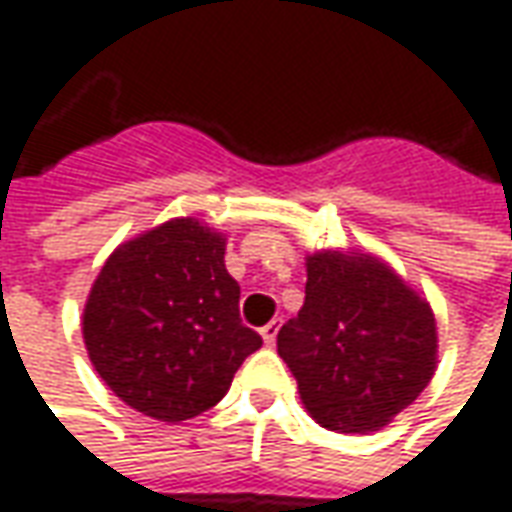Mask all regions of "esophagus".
I'll return each mask as SVG.
<instances>
[{
    "label": "esophagus",
    "instance_id": "obj_1",
    "mask_svg": "<svg viewBox=\"0 0 512 512\" xmlns=\"http://www.w3.org/2000/svg\"><path fill=\"white\" fill-rule=\"evenodd\" d=\"M277 331H280L277 320H272V323H266V326L260 328V337H263V343L274 345V340H277Z\"/></svg>",
    "mask_w": 512,
    "mask_h": 512
}]
</instances>
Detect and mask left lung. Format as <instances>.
I'll return each mask as SVG.
<instances>
[{
	"label": "left lung",
	"instance_id": "1",
	"mask_svg": "<svg viewBox=\"0 0 512 512\" xmlns=\"http://www.w3.org/2000/svg\"><path fill=\"white\" fill-rule=\"evenodd\" d=\"M306 303L277 334V354L317 425L371 433L408 408L436 371L431 303L382 257L306 255Z\"/></svg>",
	"mask_w": 512,
	"mask_h": 512
}]
</instances>
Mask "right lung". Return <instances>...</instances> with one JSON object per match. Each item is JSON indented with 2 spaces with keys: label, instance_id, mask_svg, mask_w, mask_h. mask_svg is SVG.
Listing matches in <instances>:
<instances>
[{
  "label": "right lung",
  "instance_id": "right-lung-1",
  "mask_svg": "<svg viewBox=\"0 0 512 512\" xmlns=\"http://www.w3.org/2000/svg\"><path fill=\"white\" fill-rule=\"evenodd\" d=\"M223 255V232L172 218L101 266L81 334L98 377L138 414L184 422L209 411L263 345L240 323V286Z\"/></svg>",
  "mask_w": 512,
  "mask_h": 512
}]
</instances>
